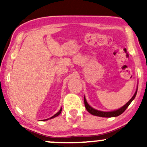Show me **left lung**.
<instances>
[{"label": "left lung", "instance_id": "obj_1", "mask_svg": "<svg viewBox=\"0 0 147 147\" xmlns=\"http://www.w3.org/2000/svg\"><path fill=\"white\" fill-rule=\"evenodd\" d=\"M137 91H138V87H137V89H136V92H135L134 95H133V97H131V99H130L129 102L126 103L125 105L123 106L122 107L119 108V109H117V110H115L113 111H107V112H106V111H98V110H97V109H95L94 108H92V106H90L88 104L85 96L84 97V104H85V107H86V110L88 111L90 114L93 115L98 116V117H117V116H119V115L123 113L125 111L126 109H127L128 106L130 105V104L132 102V101L135 99V97H136V94H137Z\"/></svg>", "mask_w": 147, "mask_h": 147}]
</instances>
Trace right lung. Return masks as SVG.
<instances>
[{"mask_svg": "<svg viewBox=\"0 0 147 147\" xmlns=\"http://www.w3.org/2000/svg\"><path fill=\"white\" fill-rule=\"evenodd\" d=\"M61 111H62V109L61 108V109L59 111V112H57L56 114L55 115H54L53 116H52V117H51L50 118H48V119H43V120L44 121H45V120H48L49 119H52V118H55V117H57V116L59 115H60L61 114Z\"/></svg>", "mask_w": 147, "mask_h": 147, "instance_id": "1", "label": "right lung"}]
</instances>
